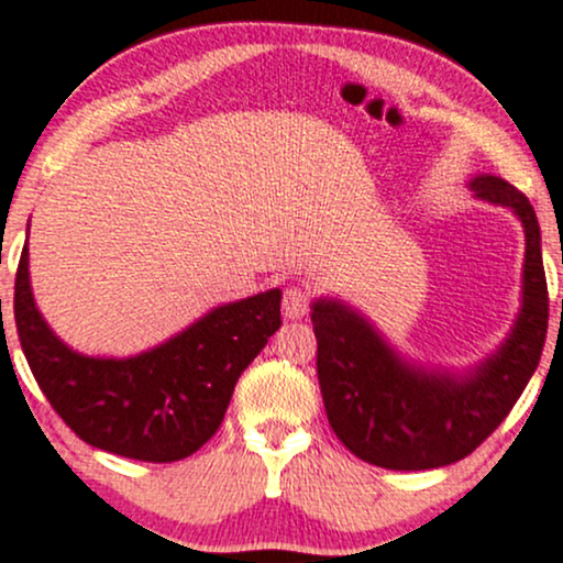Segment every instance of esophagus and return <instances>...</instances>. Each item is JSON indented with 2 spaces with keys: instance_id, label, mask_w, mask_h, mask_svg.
Returning a JSON list of instances; mask_svg holds the SVG:
<instances>
[{
  "instance_id": "esophagus-1",
  "label": "esophagus",
  "mask_w": 563,
  "mask_h": 563,
  "mask_svg": "<svg viewBox=\"0 0 563 563\" xmlns=\"http://www.w3.org/2000/svg\"><path fill=\"white\" fill-rule=\"evenodd\" d=\"M309 312V294L299 286L283 290V314L288 320H301Z\"/></svg>"
}]
</instances>
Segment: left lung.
<instances>
[{
    "label": "left lung",
    "instance_id": "left-lung-1",
    "mask_svg": "<svg viewBox=\"0 0 563 563\" xmlns=\"http://www.w3.org/2000/svg\"><path fill=\"white\" fill-rule=\"evenodd\" d=\"M476 196L514 209L525 224V307L510 339L476 373L452 378L410 367L357 312L314 301L318 380L328 423L349 452L373 466L423 471L471 455L506 421L540 363L548 333V283L540 224L525 192L500 177H476Z\"/></svg>",
    "mask_w": 563,
    "mask_h": 563
}]
</instances>
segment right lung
Returning a JSON list of instances; mask_svg holds the SVG:
<instances>
[{"label": "right lung", "mask_w": 563, "mask_h": 563, "mask_svg": "<svg viewBox=\"0 0 563 563\" xmlns=\"http://www.w3.org/2000/svg\"><path fill=\"white\" fill-rule=\"evenodd\" d=\"M15 328L38 389L76 437L147 463L183 461L217 434L238 378L280 328V290L224 303L129 360L70 352L38 314L29 249L15 273Z\"/></svg>", "instance_id": "1"}]
</instances>
